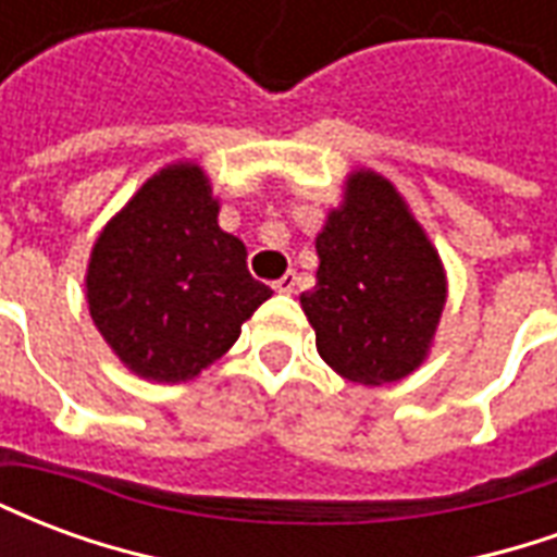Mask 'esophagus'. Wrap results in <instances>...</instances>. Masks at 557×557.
<instances>
[{"label":"esophagus","instance_id":"obj_1","mask_svg":"<svg viewBox=\"0 0 557 557\" xmlns=\"http://www.w3.org/2000/svg\"><path fill=\"white\" fill-rule=\"evenodd\" d=\"M295 286H298V277H295V271H289V274H283V277L274 283V292H280V295H292Z\"/></svg>","mask_w":557,"mask_h":557}]
</instances>
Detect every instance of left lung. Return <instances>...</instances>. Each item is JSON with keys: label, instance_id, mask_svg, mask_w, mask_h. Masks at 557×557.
Segmentation results:
<instances>
[{"label": "left lung", "instance_id": "left-lung-1", "mask_svg": "<svg viewBox=\"0 0 557 557\" xmlns=\"http://www.w3.org/2000/svg\"><path fill=\"white\" fill-rule=\"evenodd\" d=\"M315 253V286L301 310L322 361L367 387L414 373L442 322L447 271L403 194L375 170H351Z\"/></svg>", "mask_w": 557, "mask_h": 557}]
</instances>
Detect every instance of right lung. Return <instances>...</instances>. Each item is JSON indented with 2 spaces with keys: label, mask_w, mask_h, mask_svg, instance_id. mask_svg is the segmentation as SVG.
I'll return each instance as SVG.
<instances>
[{
  "label": "right lung",
  "mask_w": 557,
  "mask_h": 557,
  "mask_svg": "<svg viewBox=\"0 0 557 557\" xmlns=\"http://www.w3.org/2000/svg\"><path fill=\"white\" fill-rule=\"evenodd\" d=\"M206 170L175 160L107 220L86 265V301L103 343L146 382H190L220 361L256 307L242 238L220 230Z\"/></svg>",
  "instance_id": "add662e5"
}]
</instances>
